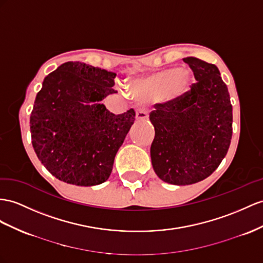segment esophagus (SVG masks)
I'll use <instances>...</instances> for the list:
<instances>
[{
  "label": "esophagus",
  "instance_id": "obj_1",
  "mask_svg": "<svg viewBox=\"0 0 263 263\" xmlns=\"http://www.w3.org/2000/svg\"><path fill=\"white\" fill-rule=\"evenodd\" d=\"M137 120H143L147 118V111L145 109H138L136 112Z\"/></svg>",
  "mask_w": 263,
  "mask_h": 263
}]
</instances>
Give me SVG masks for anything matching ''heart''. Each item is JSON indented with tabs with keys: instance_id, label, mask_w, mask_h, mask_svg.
Returning a JSON list of instances; mask_svg holds the SVG:
<instances>
[{
	"instance_id": "b5f03b06",
	"label": "heart",
	"mask_w": 263,
	"mask_h": 263,
	"mask_svg": "<svg viewBox=\"0 0 263 263\" xmlns=\"http://www.w3.org/2000/svg\"><path fill=\"white\" fill-rule=\"evenodd\" d=\"M192 82L190 71L179 67H167L129 82L132 96L141 102L174 101L189 91Z\"/></svg>"
}]
</instances>
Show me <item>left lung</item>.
Listing matches in <instances>:
<instances>
[{
  "instance_id": "left-lung-1",
  "label": "left lung",
  "mask_w": 263,
  "mask_h": 263,
  "mask_svg": "<svg viewBox=\"0 0 263 263\" xmlns=\"http://www.w3.org/2000/svg\"><path fill=\"white\" fill-rule=\"evenodd\" d=\"M196 83L181 98L154 104L151 161L164 182H200L218 169L232 137V105L218 67L197 58H185Z\"/></svg>"
}]
</instances>
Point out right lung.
I'll list each match as a JSON object with an SVG mask.
<instances>
[{"label":"right lung","instance_id":"add662e5","mask_svg":"<svg viewBox=\"0 0 263 263\" xmlns=\"http://www.w3.org/2000/svg\"><path fill=\"white\" fill-rule=\"evenodd\" d=\"M117 74L82 62H66L50 73L30 118L32 145L41 163L63 182L103 183L136 120L130 109L111 113L101 104Z\"/></svg>","mask_w":263,"mask_h":263}]
</instances>
